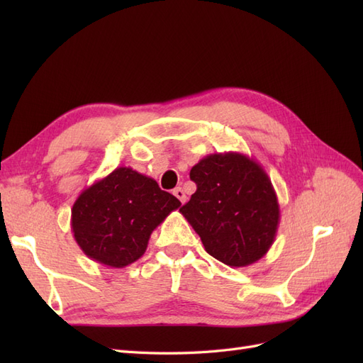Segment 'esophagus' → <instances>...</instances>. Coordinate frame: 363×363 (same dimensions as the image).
Segmentation results:
<instances>
[{
    "instance_id": "obj_1",
    "label": "esophagus",
    "mask_w": 363,
    "mask_h": 363,
    "mask_svg": "<svg viewBox=\"0 0 363 363\" xmlns=\"http://www.w3.org/2000/svg\"><path fill=\"white\" fill-rule=\"evenodd\" d=\"M172 194H174L175 196H177V199H179L182 203H186V194H184V191H183L182 188H175Z\"/></svg>"
}]
</instances>
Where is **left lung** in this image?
<instances>
[{
	"mask_svg": "<svg viewBox=\"0 0 363 363\" xmlns=\"http://www.w3.org/2000/svg\"><path fill=\"white\" fill-rule=\"evenodd\" d=\"M189 175L196 191L180 212L208 255L232 268L265 256L280 223L279 200L265 169L230 151L206 156Z\"/></svg>",
	"mask_w": 363,
	"mask_h": 363,
	"instance_id": "1",
	"label": "left lung"
}]
</instances>
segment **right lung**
I'll return each instance as SVG.
<instances>
[{"instance_id":"add662e5","label":"right lung","mask_w":363,"mask_h":363,"mask_svg":"<svg viewBox=\"0 0 363 363\" xmlns=\"http://www.w3.org/2000/svg\"><path fill=\"white\" fill-rule=\"evenodd\" d=\"M180 206L155 179L121 167L75 200L71 211L74 239L89 259L124 268L144 256L152 230Z\"/></svg>"}]
</instances>
